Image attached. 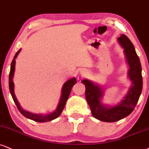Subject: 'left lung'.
Listing matches in <instances>:
<instances>
[{
  "label": "left lung",
  "instance_id": "1",
  "mask_svg": "<svg viewBox=\"0 0 149 149\" xmlns=\"http://www.w3.org/2000/svg\"><path fill=\"white\" fill-rule=\"evenodd\" d=\"M119 45L124 49L128 65V77L131 87L124 98L116 105H108L102 102L104 89L99 84L88 79H83L86 86V99L91 108L93 116L106 122H117L129 115L135 108L142 91V66L135 47L127 36L122 34L117 38Z\"/></svg>",
  "mask_w": 149,
  "mask_h": 149
}]
</instances>
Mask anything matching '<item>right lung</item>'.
<instances>
[{"label":"right lung","mask_w":149,"mask_h":149,"mask_svg":"<svg viewBox=\"0 0 149 149\" xmlns=\"http://www.w3.org/2000/svg\"><path fill=\"white\" fill-rule=\"evenodd\" d=\"M21 49H18V51L16 53L15 56H14V58H13L12 63H11V68H10V76H9V87H10V91L12 97L14 100V103L17 106L18 111H20L23 116H25L27 118L32 119V120L35 121L37 122H47L49 121H52L53 119L57 118V117L61 115V113L63 111L64 107H65L66 101H67L68 98L70 93L71 90L73 86L77 83L76 78L72 77L68 81H66L65 83L63 84V86H62L61 89V97L59 99V102L58 103V105L56 106V108L54 111L49 112L48 113L46 114H37V113H32L30 112L25 111L23 110L22 107L20 105L19 102H18L17 99H16L15 93H14V84L13 81V77H14V72H15V65H16V58L18 56V54L21 52Z\"/></svg>","instance_id":"obj_1"}]
</instances>
